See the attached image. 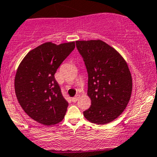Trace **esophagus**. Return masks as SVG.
I'll use <instances>...</instances> for the list:
<instances>
[{"mask_svg":"<svg viewBox=\"0 0 157 157\" xmlns=\"http://www.w3.org/2000/svg\"><path fill=\"white\" fill-rule=\"evenodd\" d=\"M79 98H80V94H77L75 97H73V98H72V101H73V102H76V101H77Z\"/></svg>","mask_w":157,"mask_h":157,"instance_id":"1","label":"esophagus"}]
</instances>
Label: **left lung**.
Listing matches in <instances>:
<instances>
[{
  "instance_id": "1",
  "label": "left lung",
  "mask_w": 157,
  "mask_h": 157,
  "mask_svg": "<svg viewBox=\"0 0 157 157\" xmlns=\"http://www.w3.org/2000/svg\"><path fill=\"white\" fill-rule=\"evenodd\" d=\"M76 45L88 74L91 105L84 112V117L94 124H108L122 113L131 98L132 78L128 64L101 40H77Z\"/></svg>"
}]
</instances>
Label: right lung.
I'll return each mask as SVG.
<instances>
[{"mask_svg": "<svg viewBox=\"0 0 157 157\" xmlns=\"http://www.w3.org/2000/svg\"><path fill=\"white\" fill-rule=\"evenodd\" d=\"M75 48V42L56 45L47 42L28 53L19 64L15 91L22 109L44 125L62 121L68 102L55 78L59 66Z\"/></svg>", "mask_w": 157, "mask_h": 157, "instance_id": "right-lung-1", "label": "right lung"}]
</instances>
